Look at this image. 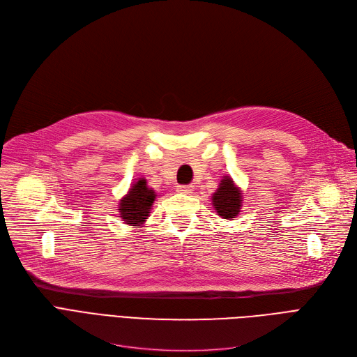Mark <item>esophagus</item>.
<instances>
[{
  "instance_id": "obj_1",
  "label": "esophagus",
  "mask_w": 357,
  "mask_h": 357,
  "mask_svg": "<svg viewBox=\"0 0 357 357\" xmlns=\"http://www.w3.org/2000/svg\"><path fill=\"white\" fill-rule=\"evenodd\" d=\"M178 191L182 194H192L194 191V185H179Z\"/></svg>"
}]
</instances>
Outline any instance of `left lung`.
Wrapping results in <instances>:
<instances>
[{
  "label": "left lung",
  "mask_w": 357,
  "mask_h": 357,
  "mask_svg": "<svg viewBox=\"0 0 357 357\" xmlns=\"http://www.w3.org/2000/svg\"><path fill=\"white\" fill-rule=\"evenodd\" d=\"M211 201L221 218L234 220L241 208V191L230 176H224L218 185V190L213 194Z\"/></svg>",
  "instance_id": "obj_1"
}]
</instances>
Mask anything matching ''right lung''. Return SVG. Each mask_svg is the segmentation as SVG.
Segmentation results:
<instances>
[{"mask_svg": "<svg viewBox=\"0 0 357 357\" xmlns=\"http://www.w3.org/2000/svg\"><path fill=\"white\" fill-rule=\"evenodd\" d=\"M156 194L152 188H149L146 179L140 178L128 190L119 202V213L126 224L130 226H142L149 217L152 205L155 202Z\"/></svg>", "mask_w": 357, "mask_h": 357, "instance_id": "add662e5", "label": "right lung"}]
</instances>
